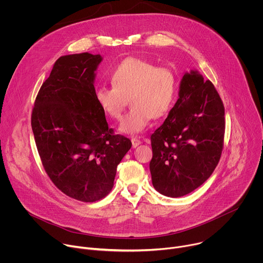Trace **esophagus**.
<instances>
[{
  "label": "esophagus",
  "instance_id": "obj_1",
  "mask_svg": "<svg viewBox=\"0 0 263 263\" xmlns=\"http://www.w3.org/2000/svg\"><path fill=\"white\" fill-rule=\"evenodd\" d=\"M131 141H132V146H133V147H136V146H138V145L141 143V141H140L139 139L135 138V137H132V138H131Z\"/></svg>",
  "mask_w": 263,
  "mask_h": 263
}]
</instances>
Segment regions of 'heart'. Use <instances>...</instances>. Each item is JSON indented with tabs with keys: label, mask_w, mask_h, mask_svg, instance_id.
<instances>
[{
	"label": "heart",
	"mask_w": 263,
	"mask_h": 263,
	"mask_svg": "<svg viewBox=\"0 0 263 263\" xmlns=\"http://www.w3.org/2000/svg\"><path fill=\"white\" fill-rule=\"evenodd\" d=\"M112 87H99L95 98L100 108L114 120H119L127 104L131 109L123 118L119 130L125 134H138L151 119L166 116L177 95L174 71L147 60L129 57L117 64L109 76Z\"/></svg>",
	"instance_id": "obj_1"
}]
</instances>
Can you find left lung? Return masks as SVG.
I'll list each match as a JSON object with an SVG mask.
<instances>
[{
	"label": "left lung",
	"instance_id": "1",
	"mask_svg": "<svg viewBox=\"0 0 263 263\" xmlns=\"http://www.w3.org/2000/svg\"><path fill=\"white\" fill-rule=\"evenodd\" d=\"M223 135L224 108L213 84L198 70L185 72L179 99L151 136L155 190L171 198L197 190L219 161Z\"/></svg>",
	"mask_w": 263,
	"mask_h": 263
}]
</instances>
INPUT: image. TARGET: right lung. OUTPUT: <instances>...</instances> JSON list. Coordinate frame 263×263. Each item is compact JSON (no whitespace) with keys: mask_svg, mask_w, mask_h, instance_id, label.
I'll return each instance as SVG.
<instances>
[{"mask_svg":"<svg viewBox=\"0 0 263 263\" xmlns=\"http://www.w3.org/2000/svg\"><path fill=\"white\" fill-rule=\"evenodd\" d=\"M101 55L61 56L36 97L31 126L46 173L66 196L81 202L105 198L117 167L131 148L114 134L95 98Z\"/></svg>","mask_w":263,"mask_h":263,"instance_id":"1","label":"right lung"}]
</instances>
